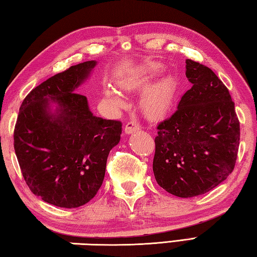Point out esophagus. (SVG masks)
Masks as SVG:
<instances>
[{
    "label": "esophagus",
    "mask_w": 257,
    "mask_h": 257,
    "mask_svg": "<svg viewBox=\"0 0 257 257\" xmlns=\"http://www.w3.org/2000/svg\"><path fill=\"white\" fill-rule=\"evenodd\" d=\"M139 130H141V125H139V123L136 122V121H130V122L125 124L124 127V133L127 135L139 132Z\"/></svg>",
    "instance_id": "esophagus-1"
}]
</instances>
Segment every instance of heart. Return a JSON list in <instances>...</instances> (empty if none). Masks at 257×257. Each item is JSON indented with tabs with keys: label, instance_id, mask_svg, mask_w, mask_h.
Listing matches in <instances>:
<instances>
[{
	"label": "heart",
	"instance_id": "heart-1",
	"mask_svg": "<svg viewBox=\"0 0 257 257\" xmlns=\"http://www.w3.org/2000/svg\"><path fill=\"white\" fill-rule=\"evenodd\" d=\"M159 69L154 66H146L138 70L127 73L119 79V86L125 89L139 88L145 86ZM177 93V82L170 76L160 78L145 88L142 96V108L150 118H160L164 115L175 101ZM105 98L112 105L123 107L125 103L120 93L113 87H106Z\"/></svg>",
	"mask_w": 257,
	"mask_h": 257
}]
</instances>
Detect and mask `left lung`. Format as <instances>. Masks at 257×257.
<instances>
[{"label":"left lung","instance_id":"obj_1","mask_svg":"<svg viewBox=\"0 0 257 257\" xmlns=\"http://www.w3.org/2000/svg\"><path fill=\"white\" fill-rule=\"evenodd\" d=\"M193 84L177 111L158 125L153 172L175 196L205 194L227 179L236 163L240 128L229 90L210 68L186 60Z\"/></svg>","mask_w":257,"mask_h":257}]
</instances>
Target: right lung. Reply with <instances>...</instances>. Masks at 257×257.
<instances>
[{"label":"right lung","mask_w":257,"mask_h":257,"mask_svg":"<svg viewBox=\"0 0 257 257\" xmlns=\"http://www.w3.org/2000/svg\"><path fill=\"white\" fill-rule=\"evenodd\" d=\"M95 60L51 77L21 104L15 151L29 189L52 205L79 207L103 184L108 153L120 142L122 124L93 114L78 87Z\"/></svg>","instance_id":"obj_1"}]
</instances>
